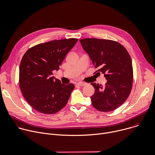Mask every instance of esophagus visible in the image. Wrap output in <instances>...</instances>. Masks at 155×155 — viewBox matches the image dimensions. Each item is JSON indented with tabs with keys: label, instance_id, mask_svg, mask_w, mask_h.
Masks as SVG:
<instances>
[{
	"label": "esophagus",
	"instance_id": "esophagus-1",
	"mask_svg": "<svg viewBox=\"0 0 155 155\" xmlns=\"http://www.w3.org/2000/svg\"><path fill=\"white\" fill-rule=\"evenodd\" d=\"M77 84L78 85V86H83L86 85V83H83V82H78V83H77Z\"/></svg>",
	"mask_w": 155,
	"mask_h": 155
}]
</instances>
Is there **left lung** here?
I'll use <instances>...</instances> for the list:
<instances>
[{"label":"left lung","instance_id":"obj_1","mask_svg":"<svg viewBox=\"0 0 155 155\" xmlns=\"http://www.w3.org/2000/svg\"><path fill=\"white\" fill-rule=\"evenodd\" d=\"M80 41L98 69L96 72L104 74L107 80L105 86L91 84L95 89L90 97L92 105L99 111L111 112L121 105L130 94L133 82L130 56L122 45L114 40L87 38Z\"/></svg>","mask_w":155,"mask_h":155}]
</instances>
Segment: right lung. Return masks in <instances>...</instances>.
<instances>
[{"mask_svg": "<svg viewBox=\"0 0 155 155\" xmlns=\"http://www.w3.org/2000/svg\"><path fill=\"white\" fill-rule=\"evenodd\" d=\"M78 38L61 39L40 43L29 48L19 65L20 90L28 104L37 112L54 114L67 104L75 86L62 84L52 77Z\"/></svg>", "mask_w": 155, "mask_h": 155, "instance_id": "add662e5", "label": "right lung"}]
</instances>
